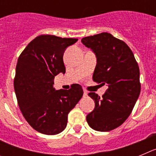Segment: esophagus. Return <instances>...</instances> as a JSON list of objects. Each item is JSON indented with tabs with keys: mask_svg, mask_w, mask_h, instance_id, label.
<instances>
[{
	"mask_svg": "<svg viewBox=\"0 0 156 156\" xmlns=\"http://www.w3.org/2000/svg\"><path fill=\"white\" fill-rule=\"evenodd\" d=\"M87 90H83V97H86V96H87Z\"/></svg>",
	"mask_w": 156,
	"mask_h": 156,
	"instance_id": "1",
	"label": "esophagus"
}]
</instances>
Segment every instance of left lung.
<instances>
[{
	"label": "left lung",
	"instance_id": "1",
	"mask_svg": "<svg viewBox=\"0 0 156 156\" xmlns=\"http://www.w3.org/2000/svg\"><path fill=\"white\" fill-rule=\"evenodd\" d=\"M81 42L97 57L93 80L108 84L102 98L94 92L88 94L95 107L87 121L97 131H110L126 121L140 95L138 64L126 43L108 33L83 37Z\"/></svg>",
	"mask_w": 156,
	"mask_h": 156
}]
</instances>
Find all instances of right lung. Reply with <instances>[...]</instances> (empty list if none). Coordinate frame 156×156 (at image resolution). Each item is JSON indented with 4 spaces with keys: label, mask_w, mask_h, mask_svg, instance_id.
Instances as JSON below:
<instances>
[{
    "label": "right lung",
    "mask_w": 156,
    "mask_h": 156,
    "mask_svg": "<svg viewBox=\"0 0 156 156\" xmlns=\"http://www.w3.org/2000/svg\"><path fill=\"white\" fill-rule=\"evenodd\" d=\"M78 39L41 35L19 55L14 87L19 107L29 124L44 134L61 133L67 125L68 114L83 94L82 87L55 90V76L66 73L63 54Z\"/></svg>",
    "instance_id": "1"
}]
</instances>
